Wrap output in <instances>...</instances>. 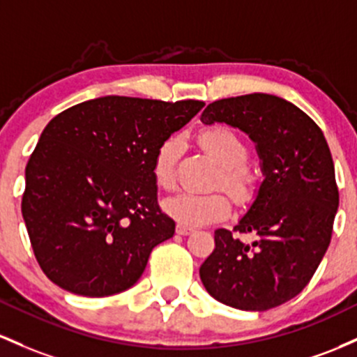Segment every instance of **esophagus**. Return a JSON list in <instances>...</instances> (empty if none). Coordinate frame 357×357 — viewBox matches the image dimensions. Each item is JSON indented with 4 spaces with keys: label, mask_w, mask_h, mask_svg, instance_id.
Returning a JSON list of instances; mask_svg holds the SVG:
<instances>
[{
    "label": "esophagus",
    "mask_w": 357,
    "mask_h": 357,
    "mask_svg": "<svg viewBox=\"0 0 357 357\" xmlns=\"http://www.w3.org/2000/svg\"><path fill=\"white\" fill-rule=\"evenodd\" d=\"M175 231H177L178 236H187V234H190V232H192L190 227L182 226V224H177V227H175Z\"/></svg>",
    "instance_id": "34e87169"
}]
</instances>
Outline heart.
Here are the masks:
<instances>
[{
	"instance_id": "1",
	"label": "heart",
	"mask_w": 357,
	"mask_h": 357,
	"mask_svg": "<svg viewBox=\"0 0 357 357\" xmlns=\"http://www.w3.org/2000/svg\"><path fill=\"white\" fill-rule=\"evenodd\" d=\"M199 143L221 167L219 183L232 199H250L253 194L255 175L246 167L248 146L238 133L226 126L207 128L199 135ZM182 150L178 138H168L158 146L153 158V178L162 189H172L175 183V163ZM163 211L182 226H202L226 218L229 200L221 192L195 194L177 192L163 200Z\"/></svg>"
}]
</instances>
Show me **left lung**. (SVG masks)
Listing matches in <instances>:
<instances>
[{
	"label": "left lung",
	"mask_w": 357,
	"mask_h": 357,
	"mask_svg": "<svg viewBox=\"0 0 357 357\" xmlns=\"http://www.w3.org/2000/svg\"><path fill=\"white\" fill-rule=\"evenodd\" d=\"M200 121L224 123L250 136L263 174L234 226L255 241L215 231V250L199 270L202 285L239 310L282 305L307 287L329 248L339 207L329 145L302 109L263 92L212 102Z\"/></svg>",
	"instance_id": "8db88e82"
}]
</instances>
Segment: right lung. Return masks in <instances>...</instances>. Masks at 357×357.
<instances>
[{
  "label": "right lung",
  "mask_w": 357,
  "mask_h": 357,
  "mask_svg": "<svg viewBox=\"0 0 357 357\" xmlns=\"http://www.w3.org/2000/svg\"><path fill=\"white\" fill-rule=\"evenodd\" d=\"M204 106L104 96L45 126L28 160L22 214L55 285L107 297L138 282L151 250L175 234L157 204L155 153Z\"/></svg>",
  "instance_id": "right-lung-1"
}]
</instances>
